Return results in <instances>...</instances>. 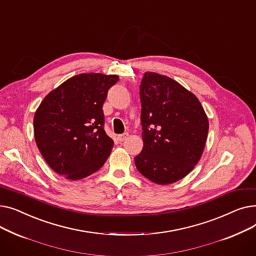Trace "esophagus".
Returning a JSON list of instances; mask_svg holds the SVG:
<instances>
[{
  "label": "esophagus",
  "mask_w": 256,
  "mask_h": 256,
  "mask_svg": "<svg viewBox=\"0 0 256 256\" xmlns=\"http://www.w3.org/2000/svg\"><path fill=\"white\" fill-rule=\"evenodd\" d=\"M128 137V132H124V134H121V135H118L117 139H118L120 142H122V141H124Z\"/></svg>",
  "instance_id": "obj_1"
}]
</instances>
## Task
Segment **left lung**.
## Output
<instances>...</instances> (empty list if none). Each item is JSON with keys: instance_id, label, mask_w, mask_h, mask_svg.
<instances>
[{"instance_id": "8db88e82", "label": "left lung", "mask_w": 256, "mask_h": 256, "mask_svg": "<svg viewBox=\"0 0 256 256\" xmlns=\"http://www.w3.org/2000/svg\"><path fill=\"white\" fill-rule=\"evenodd\" d=\"M144 146L135 158L143 176L170 184L189 174L202 156L208 119L195 94L167 76L147 72L140 85Z\"/></svg>"}]
</instances>
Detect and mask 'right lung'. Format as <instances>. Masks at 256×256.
I'll use <instances>...</instances> for the list:
<instances>
[{"instance_id": "1", "label": "right lung", "mask_w": 256, "mask_h": 256, "mask_svg": "<svg viewBox=\"0 0 256 256\" xmlns=\"http://www.w3.org/2000/svg\"><path fill=\"white\" fill-rule=\"evenodd\" d=\"M118 80L116 74H76L52 90L36 110V145L48 166L65 178H87L109 158L114 141L104 130L102 104Z\"/></svg>"}]
</instances>
